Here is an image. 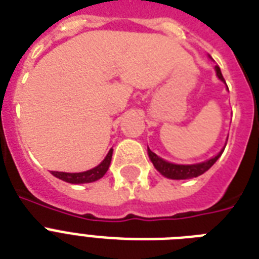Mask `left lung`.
I'll return each mask as SVG.
<instances>
[{
  "label": "left lung",
  "instance_id": "1",
  "mask_svg": "<svg viewBox=\"0 0 259 259\" xmlns=\"http://www.w3.org/2000/svg\"><path fill=\"white\" fill-rule=\"evenodd\" d=\"M209 59L212 58L209 56ZM215 72H217L218 79H219L221 82L226 83L219 66H215ZM225 148L226 144L217 156H213V157L208 158V160H205V161L196 162V164H175V162L166 161V160L161 158L156 153H153V152L149 149V146H148V156H149L150 161H152V164L154 165V168L161 173L164 177H166V179H172V180H187V179H193V177L200 176V175H203L204 172H207V170L218 161V158L221 157Z\"/></svg>",
  "mask_w": 259,
  "mask_h": 259
}]
</instances>
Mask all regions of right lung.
<instances>
[{
    "instance_id": "1",
    "label": "right lung",
    "mask_w": 259,
    "mask_h": 259,
    "mask_svg": "<svg viewBox=\"0 0 259 259\" xmlns=\"http://www.w3.org/2000/svg\"><path fill=\"white\" fill-rule=\"evenodd\" d=\"M111 156H113V149L109 150V153L106 154V157L103 158V161L97 165L93 169L84 170V172H52L55 177H58L60 180L70 183V184H87V183H93L105 176V173L107 172L111 162Z\"/></svg>"
}]
</instances>
